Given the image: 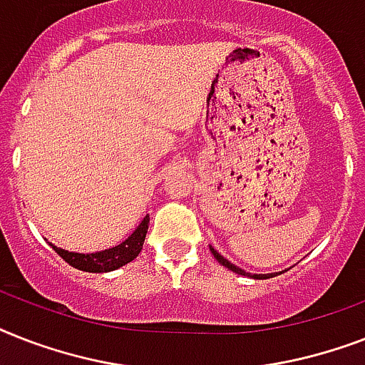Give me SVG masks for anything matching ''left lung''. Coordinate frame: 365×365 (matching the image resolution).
Returning a JSON list of instances; mask_svg holds the SVG:
<instances>
[{
    "label": "left lung",
    "instance_id": "obj_1",
    "mask_svg": "<svg viewBox=\"0 0 365 365\" xmlns=\"http://www.w3.org/2000/svg\"><path fill=\"white\" fill-rule=\"evenodd\" d=\"M210 251H212L213 257H215V259H217L219 264H223L225 268L232 269V272H236V274H240V275H250V277H255V279H268V277H269V275H264V274H247V272H245V269L238 268V266H234L232 262H229V260L225 259V257H221V255H219L217 251L213 250V247H210Z\"/></svg>",
    "mask_w": 365,
    "mask_h": 365
}]
</instances>
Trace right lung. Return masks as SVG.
I'll use <instances>...</instances> for the list:
<instances>
[{
	"instance_id": "1",
	"label": "right lung",
	"mask_w": 365,
	"mask_h": 365,
	"mask_svg": "<svg viewBox=\"0 0 365 365\" xmlns=\"http://www.w3.org/2000/svg\"><path fill=\"white\" fill-rule=\"evenodd\" d=\"M148 225H150V215L142 219V223L136 227L135 232L127 240H123L120 245L110 247V250L97 251V253H73V251L56 247L54 244L50 245L73 268L82 269V272H91V274L112 272V269H118L121 266L129 264L131 260H135L138 257V253L142 251V245H144V240H146Z\"/></svg>"
}]
</instances>
